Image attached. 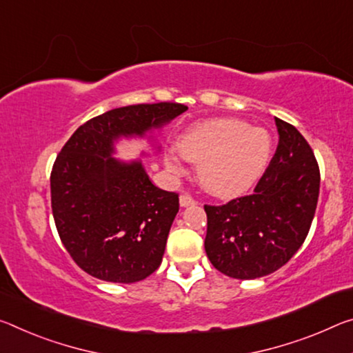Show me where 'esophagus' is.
Returning <instances> with one entry per match:
<instances>
[{"label": "esophagus", "instance_id": "esophagus-1", "mask_svg": "<svg viewBox=\"0 0 353 353\" xmlns=\"http://www.w3.org/2000/svg\"><path fill=\"white\" fill-rule=\"evenodd\" d=\"M179 203H181V207H190V205L196 204V201L190 196V194H181V198H179Z\"/></svg>", "mask_w": 353, "mask_h": 353}]
</instances>
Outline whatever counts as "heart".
Masks as SVG:
<instances>
[{
	"label": "heart",
	"instance_id": "heart-1",
	"mask_svg": "<svg viewBox=\"0 0 353 353\" xmlns=\"http://www.w3.org/2000/svg\"><path fill=\"white\" fill-rule=\"evenodd\" d=\"M183 159L198 163V181L207 192L231 198L250 190L264 174L272 157V138L264 128L237 119H207L190 125L177 138ZM172 172L182 165L174 152L165 155Z\"/></svg>",
	"mask_w": 353,
	"mask_h": 353
}]
</instances>
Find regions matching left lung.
I'll list each match as a JSON object with an SVG mask.
<instances>
[{
    "instance_id": "left-lung-1",
    "label": "left lung",
    "mask_w": 353,
    "mask_h": 353,
    "mask_svg": "<svg viewBox=\"0 0 353 353\" xmlns=\"http://www.w3.org/2000/svg\"><path fill=\"white\" fill-rule=\"evenodd\" d=\"M278 148L253 194L204 205V248L218 272L237 279L270 275L297 253L316 214L321 172L294 125L275 117Z\"/></svg>"
}]
</instances>
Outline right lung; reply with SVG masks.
<instances>
[{
  "label": "right lung",
  "instance_id": "right-lung-1",
  "mask_svg": "<svg viewBox=\"0 0 353 353\" xmlns=\"http://www.w3.org/2000/svg\"><path fill=\"white\" fill-rule=\"evenodd\" d=\"M187 110L170 102L110 110L78 127L56 157L50 176L54 225L72 259L91 276L130 284L160 267L179 196L155 187L141 160L114 159V143L150 139Z\"/></svg>",
  "mask_w": 353,
  "mask_h": 353
}]
</instances>
